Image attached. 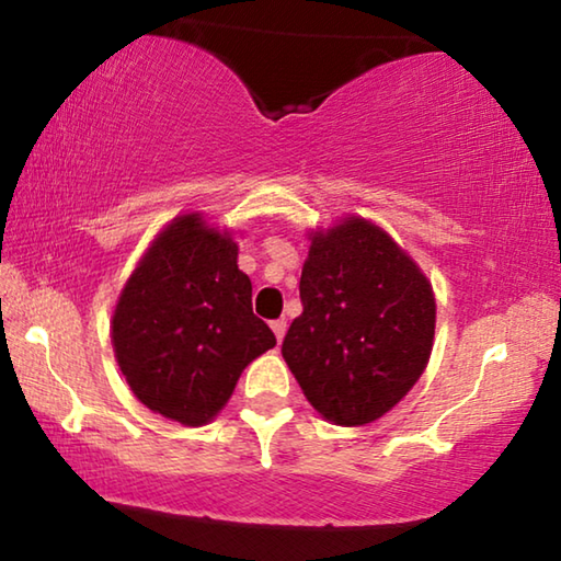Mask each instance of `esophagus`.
Here are the masks:
<instances>
[{"mask_svg": "<svg viewBox=\"0 0 561 561\" xmlns=\"http://www.w3.org/2000/svg\"><path fill=\"white\" fill-rule=\"evenodd\" d=\"M272 331H274V336H277V341H282L284 334H287V319H274Z\"/></svg>", "mask_w": 561, "mask_h": 561, "instance_id": "1", "label": "esophagus"}]
</instances>
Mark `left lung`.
Wrapping results in <instances>:
<instances>
[{"label":"left lung","instance_id":"left-lung-1","mask_svg":"<svg viewBox=\"0 0 561 561\" xmlns=\"http://www.w3.org/2000/svg\"><path fill=\"white\" fill-rule=\"evenodd\" d=\"M299 297L304 311L284 336L282 356L327 421L346 428L374 423L428 366L431 282L374 222L348 217L314 232Z\"/></svg>","mask_w":561,"mask_h":561}]
</instances>
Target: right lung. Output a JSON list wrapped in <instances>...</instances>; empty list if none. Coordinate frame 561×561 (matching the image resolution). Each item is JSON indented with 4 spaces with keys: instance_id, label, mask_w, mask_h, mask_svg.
Wrapping results in <instances>:
<instances>
[{
    "instance_id": "right-lung-1",
    "label": "right lung",
    "mask_w": 561,
    "mask_h": 561,
    "mask_svg": "<svg viewBox=\"0 0 561 561\" xmlns=\"http://www.w3.org/2000/svg\"><path fill=\"white\" fill-rule=\"evenodd\" d=\"M111 339L138 401L183 425L213 421L244 366L277 344L254 317L232 237L197 213L175 217L148 247L121 291Z\"/></svg>"
}]
</instances>
